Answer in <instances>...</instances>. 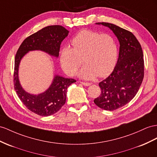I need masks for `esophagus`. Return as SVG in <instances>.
<instances>
[{
	"label": "esophagus",
	"mask_w": 157,
	"mask_h": 157,
	"mask_svg": "<svg viewBox=\"0 0 157 157\" xmlns=\"http://www.w3.org/2000/svg\"><path fill=\"white\" fill-rule=\"evenodd\" d=\"M80 83H81L82 85L85 86H90L91 85V83H87V82H80Z\"/></svg>",
	"instance_id": "34e87169"
}]
</instances>
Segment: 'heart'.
Masks as SVG:
<instances>
[{"label":"heart","mask_w":157,"mask_h":157,"mask_svg":"<svg viewBox=\"0 0 157 157\" xmlns=\"http://www.w3.org/2000/svg\"><path fill=\"white\" fill-rule=\"evenodd\" d=\"M71 45L73 48L64 46L60 52V63L68 75L75 74L82 63V58L85 65L78 75L86 79L107 75L117 63V46L109 34L83 30L72 39Z\"/></svg>","instance_id":"heart-1"}]
</instances>
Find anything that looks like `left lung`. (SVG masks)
<instances>
[{
  "instance_id": "1",
  "label": "left lung",
  "mask_w": 157,
  "mask_h": 157,
  "mask_svg": "<svg viewBox=\"0 0 157 157\" xmlns=\"http://www.w3.org/2000/svg\"><path fill=\"white\" fill-rule=\"evenodd\" d=\"M113 32L119 42V58L113 71L99 83L101 90L95 105L113 111L126 105L137 94L144 78V59L141 46L131 32L108 22L95 23Z\"/></svg>"
}]
</instances>
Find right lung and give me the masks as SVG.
I'll list each match as a JSON object with an SVG mask.
<instances>
[{"label":"right lung","instance_id":"1","mask_svg":"<svg viewBox=\"0 0 157 157\" xmlns=\"http://www.w3.org/2000/svg\"><path fill=\"white\" fill-rule=\"evenodd\" d=\"M69 31L59 25L48 26L26 38L21 44L14 59V89L20 99L28 109L40 116H50L58 112L65 104L67 87L76 81L55 75L51 85L41 94H32L22 87L18 78L21 59L30 51L40 50L58 58L61 43Z\"/></svg>","mask_w":157,"mask_h":157}]
</instances>
